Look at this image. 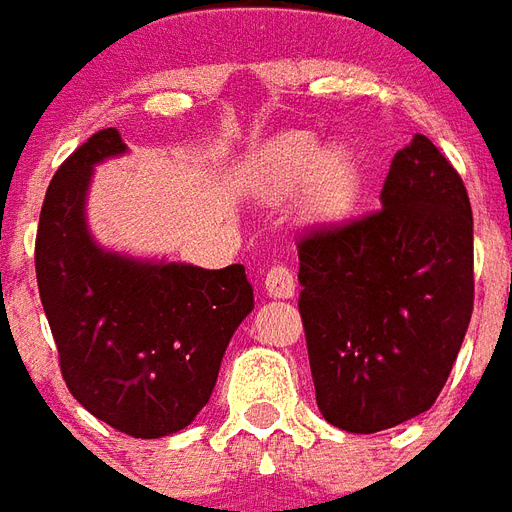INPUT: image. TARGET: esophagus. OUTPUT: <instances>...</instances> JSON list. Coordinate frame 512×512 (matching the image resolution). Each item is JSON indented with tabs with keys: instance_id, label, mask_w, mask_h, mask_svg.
<instances>
[{
	"instance_id": "1",
	"label": "esophagus",
	"mask_w": 512,
	"mask_h": 512,
	"mask_svg": "<svg viewBox=\"0 0 512 512\" xmlns=\"http://www.w3.org/2000/svg\"><path fill=\"white\" fill-rule=\"evenodd\" d=\"M266 290L271 298H293L295 295V276L287 266L268 268Z\"/></svg>"
}]
</instances>
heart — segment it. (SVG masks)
<instances>
[{
  "label": "heart",
  "instance_id": "1",
  "mask_svg": "<svg viewBox=\"0 0 512 512\" xmlns=\"http://www.w3.org/2000/svg\"><path fill=\"white\" fill-rule=\"evenodd\" d=\"M304 181V206L309 214H344L358 184L355 160L344 149L320 151V140L312 132H290L268 143L257 160V187L268 198H285Z\"/></svg>",
  "mask_w": 512,
  "mask_h": 512
}]
</instances>
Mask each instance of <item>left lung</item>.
<instances>
[{"mask_svg":"<svg viewBox=\"0 0 512 512\" xmlns=\"http://www.w3.org/2000/svg\"><path fill=\"white\" fill-rule=\"evenodd\" d=\"M380 203L298 238L317 407L352 434L431 410L475 304L467 187L426 135L396 151Z\"/></svg>","mask_w":512,"mask_h":512,"instance_id":"obj_1","label":"left lung"}]
</instances>
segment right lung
<instances>
[{"mask_svg":"<svg viewBox=\"0 0 512 512\" xmlns=\"http://www.w3.org/2000/svg\"><path fill=\"white\" fill-rule=\"evenodd\" d=\"M124 149L108 127L59 165L40 211L34 271L70 393L121 434L157 439L206 407L255 295L244 266L140 263L94 244L83 219L92 168Z\"/></svg>","mask_w":512,"mask_h":512,"instance_id":"obj_1","label":"right lung"}]
</instances>
